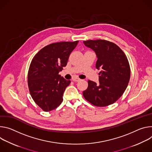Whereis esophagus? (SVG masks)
Wrapping results in <instances>:
<instances>
[{"label": "esophagus", "instance_id": "obj_1", "mask_svg": "<svg viewBox=\"0 0 152 152\" xmlns=\"http://www.w3.org/2000/svg\"><path fill=\"white\" fill-rule=\"evenodd\" d=\"M72 80H73L74 81H75V82H78V81H80L81 80H80V78H74L72 79Z\"/></svg>", "mask_w": 152, "mask_h": 152}]
</instances>
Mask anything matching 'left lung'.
<instances>
[{
  "instance_id": "left-lung-1",
  "label": "left lung",
  "mask_w": 152,
  "mask_h": 152,
  "mask_svg": "<svg viewBox=\"0 0 152 152\" xmlns=\"http://www.w3.org/2000/svg\"><path fill=\"white\" fill-rule=\"evenodd\" d=\"M97 57L96 68L101 71L99 84L89 80L88 87L83 91L85 98L94 106L104 107L114 103L126 89L130 77V68L127 57L119 46L105 40L83 42Z\"/></svg>"
}]
</instances>
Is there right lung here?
I'll return each mask as SVG.
<instances>
[{
	"label": "right lung",
	"instance_id": "obj_1",
	"mask_svg": "<svg viewBox=\"0 0 152 152\" xmlns=\"http://www.w3.org/2000/svg\"><path fill=\"white\" fill-rule=\"evenodd\" d=\"M78 41L51 43L42 48L32 58L28 74L31 97L44 111L57 108L63 102L65 89L71 80L58 74L65 67Z\"/></svg>",
	"mask_w": 152,
	"mask_h": 152
}]
</instances>
